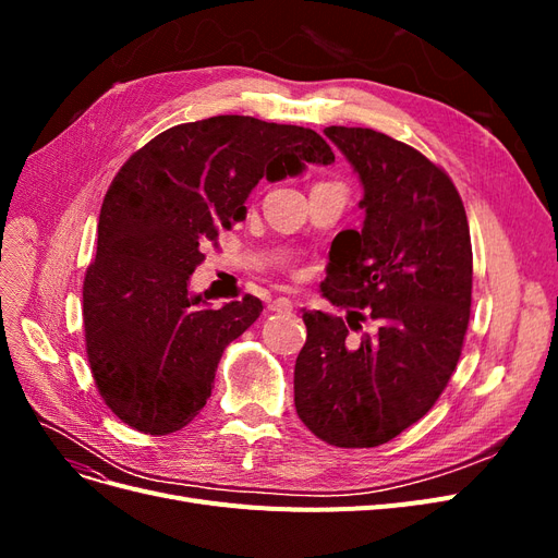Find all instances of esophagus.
Returning a JSON list of instances; mask_svg holds the SVG:
<instances>
[{
	"mask_svg": "<svg viewBox=\"0 0 558 558\" xmlns=\"http://www.w3.org/2000/svg\"><path fill=\"white\" fill-rule=\"evenodd\" d=\"M269 310H272V312H291L293 302L289 298H275L272 302H269Z\"/></svg>",
	"mask_w": 558,
	"mask_h": 558,
	"instance_id": "1",
	"label": "esophagus"
}]
</instances>
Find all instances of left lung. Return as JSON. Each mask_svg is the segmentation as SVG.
Instances as JSON below:
<instances>
[{"mask_svg":"<svg viewBox=\"0 0 558 558\" xmlns=\"http://www.w3.org/2000/svg\"><path fill=\"white\" fill-rule=\"evenodd\" d=\"M326 137L363 185L361 230L330 246L320 293L342 316L305 312L295 410L320 440L356 449L393 440L424 416L459 363L470 320L472 246L451 179L416 148L369 128ZM363 313L378 330L361 338Z\"/></svg>","mask_w":558,"mask_h":558,"instance_id":"8db88e82","label":"left lung"}]
</instances>
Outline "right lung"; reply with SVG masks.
Listing matches in <instances>:
<instances>
[{
    "instance_id": "obj_1",
    "label": "right lung",
    "mask_w": 558,
    "mask_h": 558,
    "mask_svg": "<svg viewBox=\"0 0 558 558\" xmlns=\"http://www.w3.org/2000/svg\"><path fill=\"white\" fill-rule=\"evenodd\" d=\"M330 162L332 148L310 128L214 116L165 130L121 167L99 211L83 326L99 396L123 424L167 435L205 408L223 349L263 302L244 295L211 310L193 293L202 246L244 221L260 179Z\"/></svg>"
}]
</instances>
